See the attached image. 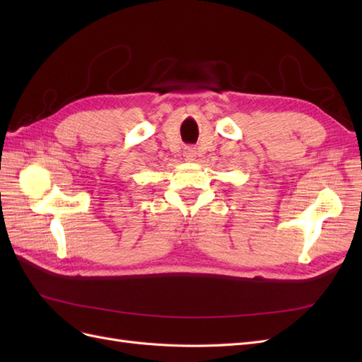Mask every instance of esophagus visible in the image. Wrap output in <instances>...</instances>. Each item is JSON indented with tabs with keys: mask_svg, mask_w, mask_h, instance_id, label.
<instances>
[{
	"mask_svg": "<svg viewBox=\"0 0 362 362\" xmlns=\"http://www.w3.org/2000/svg\"><path fill=\"white\" fill-rule=\"evenodd\" d=\"M184 158H185V161H194L196 160V148H193V146L185 148Z\"/></svg>",
	"mask_w": 362,
	"mask_h": 362,
	"instance_id": "34e87169",
	"label": "esophagus"
}]
</instances>
